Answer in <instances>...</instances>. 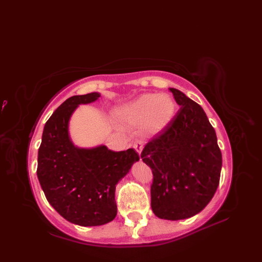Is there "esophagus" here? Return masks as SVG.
Segmentation results:
<instances>
[{
  "instance_id": "1",
  "label": "esophagus",
  "mask_w": 262,
  "mask_h": 262,
  "mask_svg": "<svg viewBox=\"0 0 262 262\" xmlns=\"http://www.w3.org/2000/svg\"><path fill=\"white\" fill-rule=\"evenodd\" d=\"M134 148L136 149V152L140 155V154H141V152H142V149H143V144H142V141H140V140L136 141V142L134 143Z\"/></svg>"
}]
</instances>
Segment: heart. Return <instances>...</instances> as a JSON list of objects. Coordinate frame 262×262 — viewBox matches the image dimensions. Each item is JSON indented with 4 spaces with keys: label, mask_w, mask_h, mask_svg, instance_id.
Wrapping results in <instances>:
<instances>
[{
    "label": "heart",
    "mask_w": 262,
    "mask_h": 262,
    "mask_svg": "<svg viewBox=\"0 0 262 262\" xmlns=\"http://www.w3.org/2000/svg\"><path fill=\"white\" fill-rule=\"evenodd\" d=\"M175 113V103L169 94L147 93L121 107L117 120L125 125L138 127L149 135H156L167 127Z\"/></svg>",
    "instance_id": "b5f03b06"
}]
</instances>
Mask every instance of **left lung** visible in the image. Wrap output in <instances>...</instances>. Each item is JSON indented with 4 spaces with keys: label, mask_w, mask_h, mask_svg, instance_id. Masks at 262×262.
<instances>
[{
    "label": "left lung",
    "mask_w": 262,
    "mask_h": 262,
    "mask_svg": "<svg viewBox=\"0 0 262 262\" xmlns=\"http://www.w3.org/2000/svg\"><path fill=\"white\" fill-rule=\"evenodd\" d=\"M180 106L176 116L143 148L152 169L150 206L159 219L184 220L201 212L220 182L222 154L203 108L182 91L170 88Z\"/></svg>",
    "instance_id": "obj_1"
}]
</instances>
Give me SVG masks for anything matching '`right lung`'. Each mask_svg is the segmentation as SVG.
<instances>
[{
    "instance_id": "right-lung-1",
    "label": "right lung",
    "mask_w": 262,
    "mask_h": 262,
    "mask_svg": "<svg viewBox=\"0 0 262 262\" xmlns=\"http://www.w3.org/2000/svg\"><path fill=\"white\" fill-rule=\"evenodd\" d=\"M99 92L66 100L47 121L38 150L37 176L52 207L79 226H100L116 217V185L139 160L134 148L114 152L106 145L78 147L69 122L81 104L99 100Z\"/></svg>"
}]
</instances>
